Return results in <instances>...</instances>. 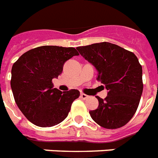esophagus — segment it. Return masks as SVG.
<instances>
[{"instance_id":"esophagus-1","label":"esophagus","mask_w":158,"mask_h":158,"mask_svg":"<svg viewBox=\"0 0 158 158\" xmlns=\"http://www.w3.org/2000/svg\"><path fill=\"white\" fill-rule=\"evenodd\" d=\"M80 97L82 99H86L87 98H88V95H86V94H83V93H81V94H80Z\"/></svg>"}]
</instances>
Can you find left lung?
<instances>
[{
	"instance_id": "8db88e82",
	"label": "left lung",
	"mask_w": 158,
	"mask_h": 158,
	"mask_svg": "<svg viewBox=\"0 0 158 158\" xmlns=\"http://www.w3.org/2000/svg\"><path fill=\"white\" fill-rule=\"evenodd\" d=\"M98 71L97 80L108 90L99 106L89 111L97 124L106 129L123 127L133 117L143 92L142 66L134 53L109 42L77 48Z\"/></svg>"
}]
</instances>
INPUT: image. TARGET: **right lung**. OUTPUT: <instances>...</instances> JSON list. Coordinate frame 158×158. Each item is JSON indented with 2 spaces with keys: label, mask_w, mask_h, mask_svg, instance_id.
Instances as JSON below:
<instances>
[{
  "label": "right lung",
  "mask_w": 158,
  "mask_h": 158,
  "mask_svg": "<svg viewBox=\"0 0 158 158\" xmlns=\"http://www.w3.org/2000/svg\"><path fill=\"white\" fill-rule=\"evenodd\" d=\"M79 55L75 48L44 45L21 55L11 70L10 85L15 103L28 121L50 127L64 121L72 103L80 95L77 89L62 92L54 88L67 60Z\"/></svg>",
  "instance_id": "add662e5"
}]
</instances>
